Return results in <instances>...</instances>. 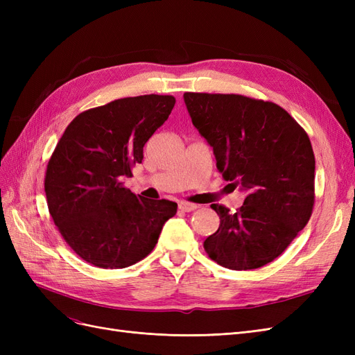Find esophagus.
<instances>
[{
    "label": "esophagus",
    "instance_id": "1",
    "mask_svg": "<svg viewBox=\"0 0 355 355\" xmlns=\"http://www.w3.org/2000/svg\"><path fill=\"white\" fill-rule=\"evenodd\" d=\"M179 209L182 211H194V210L198 209V206H197V204H192V202H188V201H180Z\"/></svg>",
    "mask_w": 355,
    "mask_h": 355
}]
</instances>
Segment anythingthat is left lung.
<instances>
[{
  "instance_id": "obj_1",
  "label": "left lung",
  "mask_w": 355,
  "mask_h": 355,
  "mask_svg": "<svg viewBox=\"0 0 355 355\" xmlns=\"http://www.w3.org/2000/svg\"><path fill=\"white\" fill-rule=\"evenodd\" d=\"M184 99L223 179L247 192L235 213L211 204L220 225L204 241V250L234 271L272 262L313 213L315 158L306 132L272 102L191 92Z\"/></svg>"
}]
</instances>
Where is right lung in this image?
I'll use <instances>...</instances> for the list:
<instances>
[{
	"label": "right lung",
	"mask_w": 355,
	"mask_h": 355,
	"mask_svg": "<svg viewBox=\"0 0 355 355\" xmlns=\"http://www.w3.org/2000/svg\"><path fill=\"white\" fill-rule=\"evenodd\" d=\"M175 103L163 94L116 99L81 112L62 135L47 164V206L85 262L116 270L142 261L176 214V202L144 200L123 185Z\"/></svg>",
	"instance_id": "obj_1"
}]
</instances>
